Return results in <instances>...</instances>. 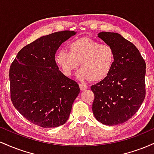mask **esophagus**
Listing matches in <instances>:
<instances>
[{"instance_id": "obj_1", "label": "esophagus", "mask_w": 154, "mask_h": 154, "mask_svg": "<svg viewBox=\"0 0 154 154\" xmlns=\"http://www.w3.org/2000/svg\"><path fill=\"white\" fill-rule=\"evenodd\" d=\"M79 88H80L81 91H84V90L87 89L88 88V86L86 85H83V84H79Z\"/></svg>"}]
</instances>
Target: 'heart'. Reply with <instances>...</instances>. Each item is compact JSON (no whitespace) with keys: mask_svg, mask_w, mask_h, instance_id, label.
<instances>
[{"mask_svg":"<svg viewBox=\"0 0 154 154\" xmlns=\"http://www.w3.org/2000/svg\"><path fill=\"white\" fill-rule=\"evenodd\" d=\"M68 48L69 51L60 50L55 56L56 64L63 75L71 76L80 65L79 78L99 82L111 72L115 54L108 44H100L93 39L83 38L72 41Z\"/></svg>","mask_w":154,"mask_h":154,"instance_id":"b5f03b06","label":"heart"}]
</instances>
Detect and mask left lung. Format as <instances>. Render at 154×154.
Instances as JSON below:
<instances>
[{"label": "left lung", "mask_w": 154, "mask_h": 154, "mask_svg": "<svg viewBox=\"0 0 154 154\" xmlns=\"http://www.w3.org/2000/svg\"><path fill=\"white\" fill-rule=\"evenodd\" d=\"M98 37L111 46L115 59L109 75L91 86L92 110L98 122L113 126L132 118L143 102L146 65L138 49L121 35L101 32Z\"/></svg>", "instance_id": "8db88e82"}]
</instances>
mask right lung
Returning a JSON list of instances; mask_svg holds the SVG:
<instances>
[{"label":"right lung","mask_w":154,"mask_h":154,"mask_svg":"<svg viewBox=\"0 0 154 154\" xmlns=\"http://www.w3.org/2000/svg\"><path fill=\"white\" fill-rule=\"evenodd\" d=\"M61 31L40 37L21 49L9 70L11 99L28 121L44 128L66 122L79 85L68 78L55 61L63 42L76 34Z\"/></svg>","instance_id":"1"}]
</instances>
